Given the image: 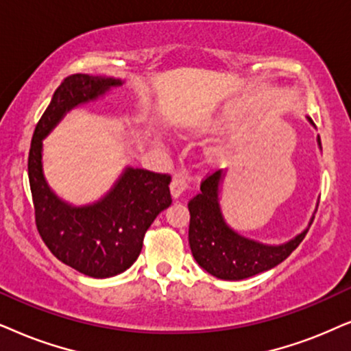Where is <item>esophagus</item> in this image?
<instances>
[{"label":"esophagus","mask_w":351,"mask_h":351,"mask_svg":"<svg viewBox=\"0 0 351 351\" xmlns=\"http://www.w3.org/2000/svg\"><path fill=\"white\" fill-rule=\"evenodd\" d=\"M188 189V181H186L184 176H175L170 184V193L173 199H178L184 191Z\"/></svg>","instance_id":"obj_1"}]
</instances>
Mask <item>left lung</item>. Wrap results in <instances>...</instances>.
I'll use <instances>...</instances> for the list:
<instances>
[{
    "mask_svg": "<svg viewBox=\"0 0 351 351\" xmlns=\"http://www.w3.org/2000/svg\"><path fill=\"white\" fill-rule=\"evenodd\" d=\"M313 124V119L308 118ZM319 149L321 137L317 136ZM225 171L208 175L201 183V193L191 199L189 207V246L196 263L204 270L221 280H243L278 265L293 252L311 227L303 230L283 245H264L254 241L230 227L220 207V188Z\"/></svg>",
    "mask_w": 351,
    "mask_h": 351,
    "instance_id": "obj_1",
    "label": "left lung"
}]
</instances>
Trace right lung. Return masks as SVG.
Masks as SVG:
<instances>
[{
    "mask_svg": "<svg viewBox=\"0 0 351 351\" xmlns=\"http://www.w3.org/2000/svg\"><path fill=\"white\" fill-rule=\"evenodd\" d=\"M121 79L73 74L56 88L34 131L29 152V183L35 223L51 254L77 272L108 278L130 269L143 250L155 217L171 204L170 175L124 168L113 188L99 201L73 206L53 193L43 175V139L64 114L104 97Z\"/></svg>",
    "mask_w": 351,
    "mask_h": 351,
    "instance_id": "1",
    "label": "right lung"
}]
</instances>
